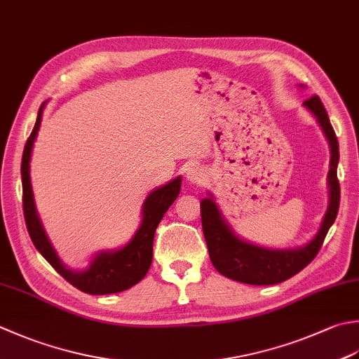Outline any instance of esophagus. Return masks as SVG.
<instances>
[{
	"label": "esophagus",
	"instance_id": "34e87169",
	"mask_svg": "<svg viewBox=\"0 0 359 359\" xmlns=\"http://www.w3.org/2000/svg\"><path fill=\"white\" fill-rule=\"evenodd\" d=\"M185 177L189 182V184H203V180H205V172L201 166L198 165H191L187 168L185 171Z\"/></svg>",
	"mask_w": 359,
	"mask_h": 359
}]
</instances>
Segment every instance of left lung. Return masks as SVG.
I'll list each match as a JSON object with an SVG mask.
<instances>
[{
    "label": "left lung",
    "instance_id": "obj_1",
    "mask_svg": "<svg viewBox=\"0 0 359 359\" xmlns=\"http://www.w3.org/2000/svg\"><path fill=\"white\" fill-rule=\"evenodd\" d=\"M304 87V86H300ZM304 107L316 118L330 146V171L327 175L328 207L322 217L320 227L310 241L299 248L269 249L252 244L235 233L230 224L217 207L215 196L201 201L202 229L205 236L210 259L216 271L224 277L248 285H276L296 276L297 272L313 262L318 255L327 231L333 226L339 210L341 189L338 175L339 144L336 133L330 124L327 110L319 96H311L304 102Z\"/></svg>",
    "mask_w": 359,
    "mask_h": 359
}]
</instances>
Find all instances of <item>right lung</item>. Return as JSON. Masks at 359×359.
<instances>
[{
  "label": "right lung",
  "mask_w": 359,
  "mask_h": 359,
  "mask_svg": "<svg viewBox=\"0 0 359 359\" xmlns=\"http://www.w3.org/2000/svg\"><path fill=\"white\" fill-rule=\"evenodd\" d=\"M46 102L41 104L37 114L34 129L27 138L23 160H21V182H23V210L26 227L29 231L31 240L46 262L57 271L60 276L72 283L77 290L87 294H115L129 290L137 285L140 280L147 273L152 263V244L156 229L161 217L165 216L168 208L177 199L180 193L182 177H177L168 182V184L157 187L156 189L146 196L142 205V222H140L135 233L130 240L118 249L100 250L91 257L90 264L86 269L76 271L69 269L63 264L55 252L54 245L49 240L43 222L35 205L32 184H31V157L35 138L40 130L41 116H43Z\"/></svg>",
  "instance_id": "1"
}]
</instances>
